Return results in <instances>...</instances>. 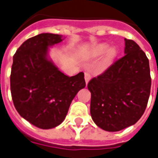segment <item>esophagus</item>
Wrapping results in <instances>:
<instances>
[{
  "label": "esophagus",
  "mask_w": 158,
  "mask_h": 158,
  "mask_svg": "<svg viewBox=\"0 0 158 158\" xmlns=\"http://www.w3.org/2000/svg\"><path fill=\"white\" fill-rule=\"evenodd\" d=\"M84 79H85L86 84H88L89 82V80H90V79H91V75H90V74L88 73V72H85V73H84Z\"/></svg>",
  "instance_id": "1"
}]
</instances>
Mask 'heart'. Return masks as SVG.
Segmentation results:
<instances>
[{
	"mask_svg": "<svg viewBox=\"0 0 158 158\" xmlns=\"http://www.w3.org/2000/svg\"><path fill=\"white\" fill-rule=\"evenodd\" d=\"M107 49L108 45H106V44H100V45H98L92 50L91 56L94 57L100 56L103 55L106 52V51L107 50ZM107 51L108 52H106L105 55V57H104L103 61H102V64L103 65H107L108 64H110V62L115 59V56L117 54V51L114 48H110Z\"/></svg>",
	"mask_w": 158,
	"mask_h": 158,
	"instance_id": "1",
	"label": "heart"
}]
</instances>
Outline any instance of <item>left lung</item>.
<instances>
[{
    "instance_id": "1",
    "label": "left lung",
    "mask_w": 158,
    "mask_h": 158,
    "mask_svg": "<svg viewBox=\"0 0 158 158\" xmlns=\"http://www.w3.org/2000/svg\"><path fill=\"white\" fill-rule=\"evenodd\" d=\"M125 56L88 84L94 123L109 132L135 125L147 107L151 89L149 61L137 43L125 38Z\"/></svg>"
}]
</instances>
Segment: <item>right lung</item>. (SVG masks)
I'll return each mask as SVG.
<instances>
[{"mask_svg": "<svg viewBox=\"0 0 158 158\" xmlns=\"http://www.w3.org/2000/svg\"><path fill=\"white\" fill-rule=\"evenodd\" d=\"M63 39L59 34L41 33L26 40L13 56L10 92L15 107L43 130L62 123L72 100L86 85L83 72L67 76L48 59V48Z\"/></svg>", "mask_w": 158, "mask_h": 158, "instance_id": "1", "label": "right lung"}]
</instances>
